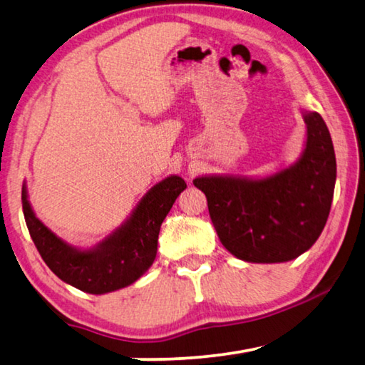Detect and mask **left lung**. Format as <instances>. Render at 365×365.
<instances>
[{"instance_id": "8db88e82", "label": "left lung", "mask_w": 365, "mask_h": 365, "mask_svg": "<svg viewBox=\"0 0 365 365\" xmlns=\"http://www.w3.org/2000/svg\"><path fill=\"white\" fill-rule=\"evenodd\" d=\"M306 150L289 169L264 180L201 177L220 243L248 262H287L316 243L330 214L336 160L319 113H304Z\"/></svg>"}]
</instances>
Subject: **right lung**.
<instances>
[{
  "instance_id": "add662e5",
  "label": "right lung",
  "mask_w": 365,
  "mask_h": 365,
  "mask_svg": "<svg viewBox=\"0 0 365 365\" xmlns=\"http://www.w3.org/2000/svg\"><path fill=\"white\" fill-rule=\"evenodd\" d=\"M185 188L187 183L177 175L158 183L140 201L132 217L90 251L71 248L48 230L35 217L26 187H22V209L30 237L48 267L82 292L103 294L130 285L153 264L160 224Z\"/></svg>"
}]
</instances>
